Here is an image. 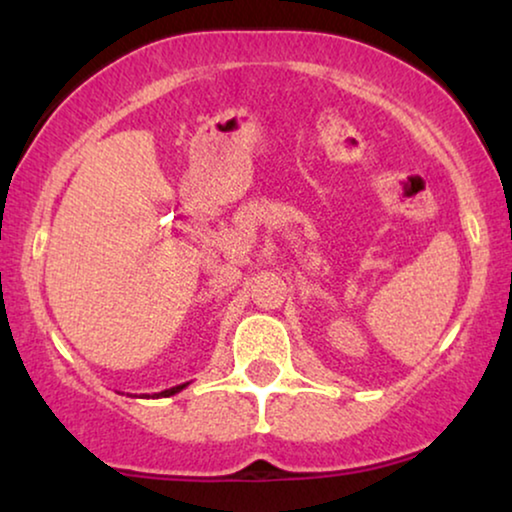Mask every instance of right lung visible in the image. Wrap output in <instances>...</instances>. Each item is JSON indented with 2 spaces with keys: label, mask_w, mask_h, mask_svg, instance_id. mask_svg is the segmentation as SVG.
Returning <instances> with one entry per match:
<instances>
[{
  "label": "right lung",
  "mask_w": 512,
  "mask_h": 512,
  "mask_svg": "<svg viewBox=\"0 0 512 512\" xmlns=\"http://www.w3.org/2000/svg\"><path fill=\"white\" fill-rule=\"evenodd\" d=\"M186 387H188V382L186 384H177V387H170V389H165V391H158V394H153V396H146L144 394V398H167V396L179 394V391L186 389Z\"/></svg>",
  "instance_id": "add662e5"
}]
</instances>
